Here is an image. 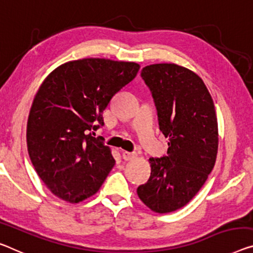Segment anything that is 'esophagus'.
Here are the masks:
<instances>
[{
	"instance_id": "1",
	"label": "esophagus",
	"mask_w": 253,
	"mask_h": 253,
	"mask_svg": "<svg viewBox=\"0 0 253 253\" xmlns=\"http://www.w3.org/2000/svg\"><path fill=\"white\" fill-rule=\"evenodd\" d=\"M135 156H137V154L135 153H130V151L122 150V157L124 161H131V159L135 158Z\"/></svg>"
}]
</instances>
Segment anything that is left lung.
<instances>
[{"mask_svg":"<svg viewBox=\"0 0 253 253\" xmlns=\"http://www.w3.org/2000/svg\"><path fill=\"white\" fill-rule=\"evenodd\" d=\"M141 77L153 92L159 129L169 141V156L149 158L150 177L137 193L153 211L172 212L192 200L216 163L215 105L203 79L181 65H147Z\"/></svg>","mask_w":253,"mask_h":253,"instance_id":"1","label":"left lung"}]
</instances>
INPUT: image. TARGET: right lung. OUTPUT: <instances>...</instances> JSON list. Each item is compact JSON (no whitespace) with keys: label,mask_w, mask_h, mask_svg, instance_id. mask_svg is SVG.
<instances>
[{"label":"right lung","mask_w":253,"mask_h":253,"mask_svg":"<svg viewBox=\"0 0 253 253\" xmlns=\"http://www.w3.org/2000/svg\"><path fill=\"white\" fill-rule=\"evenodd\" d=\"M135 62L87 57L45 78L27 122V145L38 176L54 196L78 204L98 192L115 161L92 137L113 96L137 76Z\"/></svg>","instance_id":"1"}]
</instances>
